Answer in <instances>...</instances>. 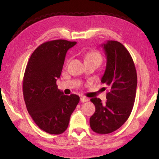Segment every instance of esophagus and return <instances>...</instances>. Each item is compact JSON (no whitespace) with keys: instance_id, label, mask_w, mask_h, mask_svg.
<instances>
[{"instance_id":"obj_1","label":"esophagus","mask_w":159,"mask_h":159,"mask_svg":"<svg viewBox=\"0 0 159 159\" xmlns=\"http://www.w3.org/2000/svg\"><path fill=\"white\" fill-rule=\"evenodd\" d=\"M80 102H88V100H89V99H88V98H85V97H80Z\"/></svg>"}]
</instances>
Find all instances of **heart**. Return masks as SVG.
<instances>
[{
    "label": "heart",
    "mask_w": 159,
    "mask_h": 159,
    "mask_svg": "<svg viewBox=\"0 0 159 159\" xmlns=\"http://www.w3.org/2000/svg\"><path fill=\"white\" fill-rule=\"evenodd\" d=\"M85 61H91L95 62L98 65L100 64L102 61V57L98 51L92 50L88 52L85 56Z\"/></svg>",
    "instance_id": "b5f03b06"
}]
</instances>
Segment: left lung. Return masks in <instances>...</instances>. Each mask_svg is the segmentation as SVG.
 <instances>
[{"mask_svg":"<svg viewBox=\"0 0 159 159\" xmlns=\"http://www.w3.org/2000/svg\"><path fill=\"white\" fill-rule=\"evenodd\" d=\"M107 57L106 69L101 82L109 88L107 100L99 98L90 101L95 112L90 118L92 130L99 134H108L118 130L130 116L135 99L137 72L130 54L124 45L116 41L102 44Z\"/></svg>","mask_w":159,"mask_h":159,"instance_id":"8db88e82","label":"left lung"}]
</instances>
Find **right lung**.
<instances>
[{
    "label": "right lung",
    "instance_id": "obj_1",
    "mask_svg": "<svg viewBox=\"0 0 159 159\" xmlns=\"http://www.w3.org/2000/svg\"><path fill=\"white\" fill-rule=\"evenodd\" d=\"M76 42L55 40L43 43L32 53L23 79V95L29 114L46 133L60 134L66 130L80 98L64 95L56 84L69 48Z\"/></svg>",
    "mask_w": 159,
    "mask_h": 159
}]
</instances>
